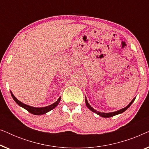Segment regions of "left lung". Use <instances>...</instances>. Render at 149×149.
<instances>
[{"mask_svg":"<svg viewBox=\"0 0 149 149\" xmlns=\"http://www.w3.org/2000/svg\"><path fill=\"white\" fill-rule=\"evenodd\" d=\"M136 97H134V98L130 102L129 104H128L127 107H125V108H123V109H121L119 110V111H115V112H112V113H101V112H99L96 111V110H95L93 109V107H91L90 105H89V104L88 103V102H87V100L86 98V97H85V104H86V106L87 107V108L89 110H91V111L93 112V113H96L97 115H98L100 116V117H104V118H109V117H113V116L115 115H119V114H121V113H123V112H125L126 110H127L128 108H129L130 106L132 105V104L134 102V101L135 100Z\"/></svg>","mask_w":149,"mask_h":149,"instance_id":"1","label":"left lung"}]
</instances>
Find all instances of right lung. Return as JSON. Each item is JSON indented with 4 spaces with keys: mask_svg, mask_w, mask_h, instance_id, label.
<instances>
[{
    "mask_svg": "<svg viewBox=\"0 0 149 149\" xmlns=\"http://www.w3.org/2000/svg\"><path fill=\"white\" fill-rule=\"evenodd\" d=\"M11 91V96H12V97H13V99L14 100V101H15V102L19 106V107L24 108V109L27 110L29 113L33 114V115H44V114H45L47 113H48V112H49L50 111H52V110L55 109V108H56L57 106L58 105V104L60 102V100H61V97H60L58 100L56 102L53 103L51 105L47 106V107H31V106L26 104H24V103H22V102L18 100L15 97V95L13 94L12 91Z\"/></svg>",
    "mask_w": 149,
    "mask_h": 149,
    "instance_id": "right-lung-1",
    "label": "right lung"
}]
</instances>
